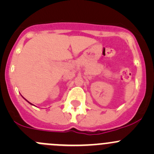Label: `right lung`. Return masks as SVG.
<instances>
[{
	"instance_id": "obj_1",
	"label": "right lung",
	"mask_w": 154,
	"mask_h": 154,
	"mask_svg": "<svg viewBox=\"0 0 154 154\" xmlns=\"http://www.w3.org/2000/svg\"><path fill=\"white\" fill-rule=\"evenodd\" d=\"M30 104H32V103H30Z\"/></svg>"
}]
</instances>
